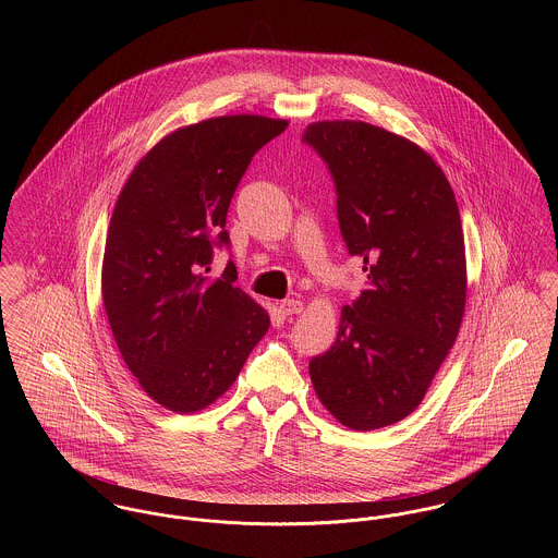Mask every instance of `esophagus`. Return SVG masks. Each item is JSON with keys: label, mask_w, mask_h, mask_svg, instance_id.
<instances>
[{"label": "esophagus", "mask_w": 558, "mask_h": 558, "mask_svg": "<svg viewBox=\"0 0 558 558\" xmlns=\"http://www.w3.org/2000/svg\"><path fill=\"white\" fill-rule=\"evenodd\" d=\"M303 312V301L299 299H286L279 303V314L281 316H294V314H301Z\"/></svg>", "instance_id": "esophagus-1"}]
</instances>
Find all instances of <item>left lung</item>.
<instances>
[{
	"instance_id": "8db88e82",
	"label": "left lung",
	"mask_w": 558,
	"mask_h": 558,
	"mask_svg": "<svg viewBox=\"0 0 558 558\" xmlns=\"http://www.w3.org/2000/svg\"><path fill=\"white\" fill-rule=\"evenodd\" d=\"M303 142L332 173L341 236L367 272L310 376L341 425L387 427L423 401L458 339L466 307L460 208L438 162L391 131L322 120Z\"/></svg>"
}]
</instances>
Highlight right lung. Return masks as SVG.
<instances>
[{"label":"right lung","instance_id":"right-lung-1","mask_svg":"<svg viewBox=\"0 0 558 558\" xmlns=\"http://www.w3.org/2000/svg\"><path fill=\"white\" fill-rule=\"evenodd\" d=\"M286 126L240 113L175 129L120 191L102 305L126 367L167 410L197 412L221 398L270 326L268 312L234 286V262L219 279L204 272L213 244L230 242L226 219L242 173Z\"/></svg>","mask_w":558,"mask_h":558}]
</instances>
